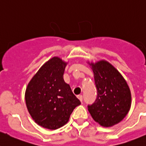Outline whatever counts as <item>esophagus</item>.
<instances>
[{"label": "esophagus", "instance_id": "esophagus-1", "mask_svg": "<svg viewBox=\"0 0 146 146\" xmlns=\"http://www.w3.org/2000/svg\"><path fill=\"white\" fill-rule=\"evenodd\" d=\"M78 99H79L81 102H83V98L84 97H83L82 95H78Z\"/></svg>", "mask_w": 146, "mask_h": 146}]
</instances>
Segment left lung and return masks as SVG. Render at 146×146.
<instances>
[{
  "label": "left lung",
  "instance_id": "8db88e82",
  "mask_svg": "<svg viewBox=\"0 0 146 146\" xmlns=\"http://www.w3.org/2000/svg\"><path fill=\"white\" fill-rule=\"evenodd\" d=\"M90 65L94 75L96 99L88 104V110L99 125L113 126L121 122L130 110V88L122 75L107 61Z\"/></svg>",
  "mask_w": 146,
  "mask_h": 146
}]
</instances>
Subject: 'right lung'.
Masks as SVG:
<instances>
[{"label": "right lung", "instance_id": "obj_1", "mask_svg": "<svg viewBox=\"0 0 146 146\" xmlns=\"http://www.w3.org/2000/svg\"><path fill=\"white\" fill-rule=\"evenodd\" d=\"M66 62L54 57L35 75L25 93L27 107L36 123L56 130L68 122L70 114L81 102L65 83Z\"/></svg>", "mask_w": 146, "mask_h": 146}]
</instances>
